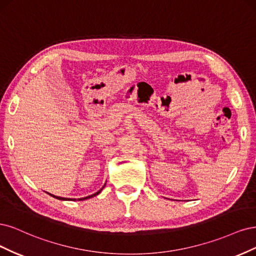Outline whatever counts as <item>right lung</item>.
<instances>
[{
  "mask_svg": "<svg viewBox=\"0 0 256 256\" xmlns=\"http://www.w3.org/2000/svg\"><path fill=\"white\" fill-rule=\"evenodd\" d=\"M105 186V185H104ZM104 186L100 189V190H98V192H96V194H92V196H85V198H80V199H78V201H83V200H86V199H90V198H92V196H96V194H100L101 192H102V189L104 188ZM46 194H48V192H46ZM50 196H52L53 198H56V199H58V200H71V201H76V199H68V198H62V196H54V194H48Z\"/></svg>",
  "mask_w": 256,
  "mask_h": 256,
  "instance_id": "obj_1",
  "label": "right lung"
}]
</instances>
